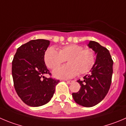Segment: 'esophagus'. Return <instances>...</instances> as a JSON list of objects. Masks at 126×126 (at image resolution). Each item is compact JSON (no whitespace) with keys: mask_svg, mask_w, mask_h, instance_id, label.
<instances>
[{"mask_svg":"<svg viewBox=\"0 0 126 126\" xmlns=\"http://www.w3.org/2000/svg\"><path fill=\"white\" fill-rule=\"evenodd\" d=\"M66 81L67 83H68V84H71V83H73L74 82V81L73 80H68V81Z\"/></svg>","mask_w":126,"mask_h":126,"instance_id":"34e87169","label":"esophagus"}]
</instances>
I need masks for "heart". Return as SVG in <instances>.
Here are the masks:
<instances>
[{"instance_id":"obj_1","label":"heart","mask_w":126,"mask_h":126,"mask_svg":"<svg viewBox=\"0 0 126 126\" xmlns=\"http://www.w3.org/2000/svg\"><path fill=\"white\" fill-rule=\"evenodd\" d=\"M44 60L46 65L52 70L67 60L68 64L54 70L53 75L58 78L69 79L78 73L84 75L89 72L94 65L96 55L91 49L71 44L61 47L58 51L53 47H50L45 53Z\"/></svg>"}]
</instances>
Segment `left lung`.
Instances as JSON below:
<instances>
[{
	"label": "left lung",
	"mask_w": 126,
	"mask_h": 126,
	"mask_svg": "<svg viewBox=\"0 0 126 126\" xmlns=\"http://www.w3.org/2000/svg\"><path fill=\"white\" fill-rule=\"evenodd\" d=\"M88 46L95 51L96 60L89 75L78 80L81 88L72 94L77 104L84 107H92L100 103L109 91L112 81L113 61L109 50L94 41H90Z\"/></svg>",
	"instance_id": "1"
}]
</instances>
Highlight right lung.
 Returning <instances> with one entry per match:
<instances>
[{
    "label": "right lung",
    "mask_w": 126,
    "mask_h": 126,
    "mask_svg": "<svg viewBox=\"0 0 126 126\" xmlns=\"http://www.w3.org/2000/svg\"><path fill=\"white\" fill-rule=\"evenodd\" d=\"M50 41L32 40L17 48L12 61V73L15 90L22 101L38 107L47 104L55 93L60 80L46 78L51 73L44 62V55Z\"/></svg>",
    "instance_id": "right-lung-1"
}]
</instances>
